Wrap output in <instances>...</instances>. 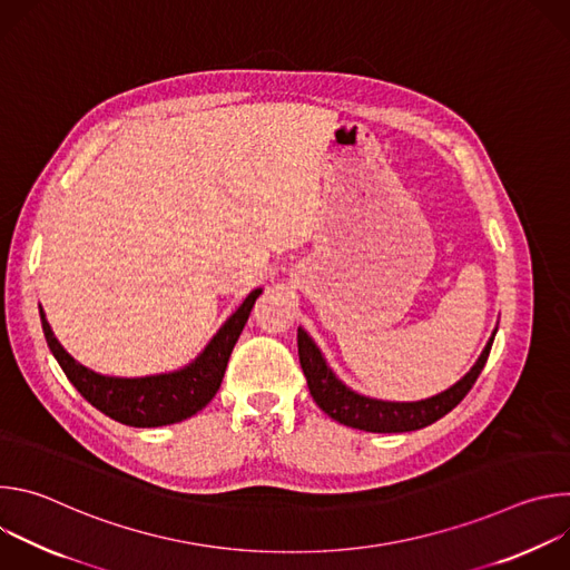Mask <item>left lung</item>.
Returning <instances> with one entry per match:
<instances>
[{
  "label": "left lung",
  "mask_w": 570,
  "mask_h": 570,
  "mask_svg": "<svg viewBox=\"0 0 570 570\" xmlns=\"http://www.w3.org/2000/svg\"><path fill=\"white\" fill-rule=\"evenodd\" d=\"M494 336L490 338V343H487L475 365L455 385H451L449 390L431 399L413 401V403L379 401L345 387L327 367V363H324L320 350L306 336L304 330H297V354H299V365L306 376L313 401L332 420L367 433H405V431L424 429L455 409V405L466 396V392L473 387L487 358H490Z\"/></svg>",
  "instance_id": "obj_1"
}]
</instances>
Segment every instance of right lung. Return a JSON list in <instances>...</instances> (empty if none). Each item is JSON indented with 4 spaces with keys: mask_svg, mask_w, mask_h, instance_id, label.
Here are the masks:
<instances>
[{
    "mask_svg": "<svg viewBox=\"0 0 570 570\" xmlns=\"http://www.w3.org/2000/svg\"><path fill=\"white\" fill-rule=\"evenodd\" d=\"M262 295V288L253 291L246 302H243L236 313L223 324L205 352L185 370L159 374V376H144V379H115L101 376L80 363H76L56 341L51 334L49 322L40 308L42 332L51 354L56 356L58 365L62 367L65 376L71 385L90 401L97 411L108 415L110 420L137 426V429H153V426H167L183 422L214 399L220 387L229 354L248 322V315L255 306V299Z\"/></svg>",
    "mask_w": 570,
    "mask_h": 570,
    "instance_id": "1",
    "label": "right lung"
}]
</instances>
